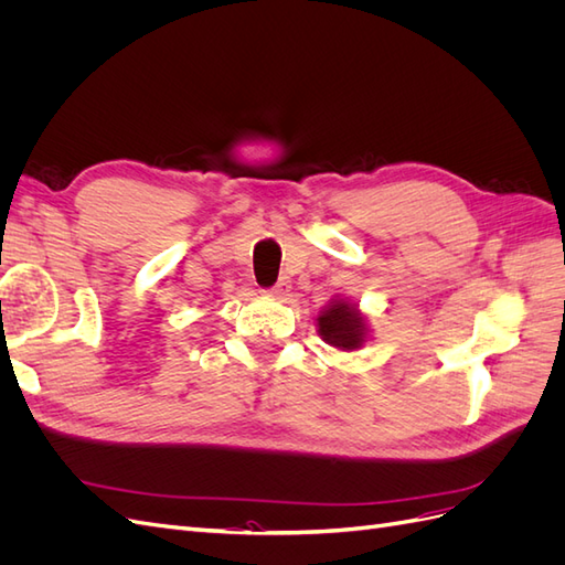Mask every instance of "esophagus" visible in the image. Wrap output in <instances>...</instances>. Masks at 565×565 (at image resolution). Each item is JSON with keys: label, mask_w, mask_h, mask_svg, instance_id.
Wrapping results in <instances>:
<instances>
[{"label": "esophagus", "mask_w": 565, "mask_h": 565, "mask_svg": "<svg viewBox=\"0 0 565 565\" xmlns=\"http://www.w3.org/2000/svg\"><path fill=\"white\" fill-rule=\"evenodd\" d=\"M289 287H292V285H289V278H280L276 287L268 289V295H270L273 299H285L287 292H289Z\"/></svg>", "instance_id": "obj_1"}]
</instances>
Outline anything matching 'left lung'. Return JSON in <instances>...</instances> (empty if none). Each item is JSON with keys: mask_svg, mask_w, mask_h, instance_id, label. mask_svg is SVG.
Returning a JSON list of instances; mask_svg holds the SVG:
<instances>
[{"mask_svg": "<svg viewBox=\"0 0 565 565\" xmlns=\"http://www.w3.org/2000/svg\"><path fill=\"white\" fill-rule=\"evenodd\" d=\"M316 320L320 339L339 351H358L367 341V318L349 299L334 297Z\"/></svg>", "mask_w": 565, "mask_h": 565, "instance_id": "8db88e82", "label": "left lung"}]
</instances>
